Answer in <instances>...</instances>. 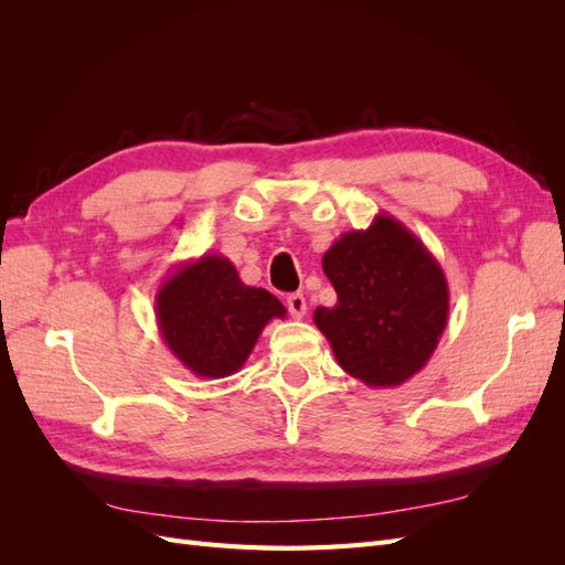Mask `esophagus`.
<instances>
[{
  "mask_svg": "<svg viewBox=\"0 0 565 565\" xmlns=\"http://www.w3.org/2000/svg\"><path fill=\"white\" fill-rule=\"evenodd\" d=\"M306 309H309V306H306V299H303V295H289L287 297V311L292 313V318H303L306 316Z\"/></svg>",
  "mask_w": 565,
  "mask_h": 565,
  "instance_id": "1",
  "label": "esophagus"
}]
</instances>
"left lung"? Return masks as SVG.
I'll return each mask as SVG.
<instances>
[{
	"label": "left lung",
	"mask_w": 565,
	"mask_h": 565,
	"mask_svg": "<svg viewBox=\"0 0 565 565\" xmlns=\"http://www.w3.org/2000/svg\"><path fill=\"white\" fill-rule=\"evenodd\" d=\"M337 306L316 309V328L337 363L372 388L401 386L429 363L446 332L450 292L436 256L386 212L322 254Z\"/></svg>",
	"instance_id": "obj_1"
}]
</instances>
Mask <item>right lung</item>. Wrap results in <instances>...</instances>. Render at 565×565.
I'll list each match as a JSON object with an SVG mask.
<instances>
[{
	"label": "right lung",
	"instance_id": "obj_1",
	"mask_svg": "<svg viewBox=\"0 0 565 565\" xmlns=\"http://www.w3.org/2000/svg\"><path fill=\"white\" fill-rule=\"evenodd\" d=\"M285 313L268 289L245 285L221 254L181 264L156 295L158 330L167 349L202 380L241 370L266 324Z\"/></svg>",
	"mask_w": 565,
	"mask_h": 565
}]
</instances>
